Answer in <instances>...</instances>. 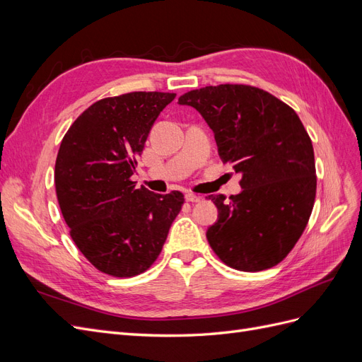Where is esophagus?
Masks as SVG:
<instances>
[{
  "label": "esophagus",
  "instance_id": "esophagus-1",
  "mask_svg": "<svg viewBox=\"0 0 362 362\" xmlns=\"http://www.w3.org/2000/svg\"><path fill=\"white\" fill-rule=\"evenodd\" d=\"M185 198H187V201L192 202V204H196V202H201L202 201L201 196L194 194V193H187V194H185Z\"/></svg>",
  "mask_w": 362,
  "mask_h": 362
}]
</instances>
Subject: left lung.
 <instances>
[{
    "label": "left lung",
    "mask_w": 362,
    "mask_h": 362,
    "mask_svg": "<svg viewBox=\"0 0 362 362\" xmlns=\"http://www.w3.org/2000/svg\"><path fill=\"white\" fill-rule=\"evenodd\" d=\"M214 131L218 156L242 173V193L211 194L218 221L206 238L226 266L259 272L276 266L298 243L314 206V149L299 116L269 92L218 84L180 96Z\"/></svg>",
    "instance_id": "left-lung-1"
}]
</instances>
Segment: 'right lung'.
<instances>
[{
    "mask_svg": "<svg viewBox=\"0 0 362 362\" xmlns=\"http://www.w3.org/2000/svg\"><path fill=\"white\" fill-rule=\"evenodd\" d=\"M177 93L131 92L96 101L64 134L54 181L76 247L98 270L131 278L158 258L181 192L152 193L131 180L151 127Z\"/></svg>",
    "mask_w": 362,
    "mask_h": 362,
    "instance_id": "right-lung-1",
    "label": "right lung"
}]
</instances>
